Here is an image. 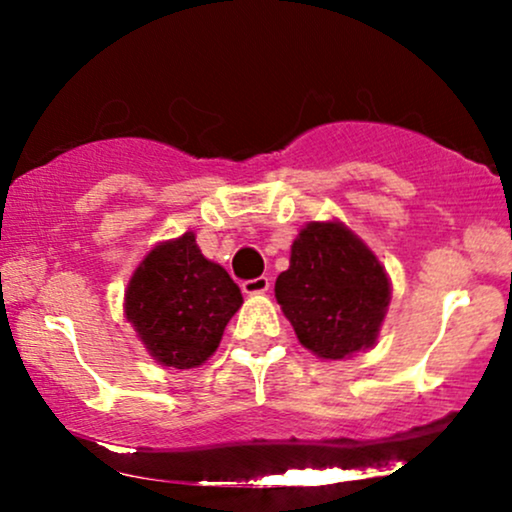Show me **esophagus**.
Listing matches in <instances>:
<instances>
[{
    "instance_id": "obj_1",
    "label": "esophagus",
    "mask_w": 512,
    "mask_h": 512,
    "mask_svg": "<svg viewBox=\"0 0 512 512\" xmlns=\"http://www.w3.org/2000/svg\"><path fill=\"white\" fill-rule=\"evenodd\" d=\"M240 289L243 293H248V296H260V293L269 291V279L267 276H257V279H248L240 284Z\"/></svg>"
}]
</instances>
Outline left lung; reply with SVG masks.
<instances>
[{
    "mask_svg": "<svg viewBox=\"0 0 512 512\" xmlns=\"http://www.w3.org/2000/svg\"><path fill=\"white\" fill-rule=\"evenodd\" d=\"M298 342L320 358L373 346L390 303V281L375 255L342 223H308L274 286Z\"/></svg>",
    "mask_w": 512,
    "mask_h": 512,
    "instance_id": "1",
    "label": "left lung"
}]
</instances>
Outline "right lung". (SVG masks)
Here are the masks:
<instances>
[{
	"label": "right lung",
	"instance_id": "right-lung-1",
	"mask_svg": "<svg viewBox=\"0 0 512 512\" xmlns=\"http://www.w3.org/2000/svg\"><path fill=\"white\" fill-rule=\"evenodd\" d=\"M240 303L226 269L199 252L195 233H185L144 257L127 286L125 315L158 363L185 370L214 354Z\"/></svg>",
	"mask_w": 512,
	"mask_h": 512
}]
</instances>
